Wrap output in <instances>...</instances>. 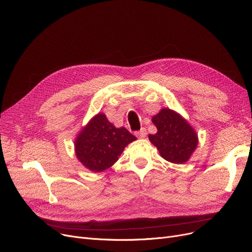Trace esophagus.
I'll return each instance as SVG.
<instances>
[{"label": "esophagus", "instance_id": "1", "mask_svg": "<svg viewBox=\"0 0 252 252\" xmlns=\"http://www.w3.org/2000/svg\"><path fill=\"white\" fill-rule=\"evenodd\" d=\"M136 134V136L138 137V138H140V139H142V138H145L146 137V128L145 127H142L140 130H138V132H136L135 133Z\"/></svg>", "mask_w": 252, "mask_h": 252}]
</instances>
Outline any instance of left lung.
Segmentation results:
<instances>
[{"label": "left lung", "mask_w": 252, "mask_h": 252, "mask_svg": "<svg viewBox=\"0 0 252 252\" xmlns=\"http://www.w3.org/2000/svg\"><path fill=\"white\" fill-rule=\"evenodd\" d=\"M158 133L149 135L161 158L174 163L187 162L198 145V135L180 114L165 108L152 117Z\"/></svg>", "instance_id": "obj_1"}]
</instances>
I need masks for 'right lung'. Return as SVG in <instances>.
Returning a JSON list of instances; mask_svg holds the SVG:
<instances>
[{
	"label": "right lung",
	"mask_w": 252,
	"mask_h": 252,
	"mask_svg": "<svg viewBox=\"0 0 252 252\" xmlns=\"http://www.w3.org/2000/svg\"><path fill=\"white\" fill-rule=\"evenodd\" d=\"M136 139L126 127H115L99 113L76 138V157L85 168L100 173L114 165L125 147Z\"/></svg>",
	"instance_id": "right-lung-1"
}]
</instances>
